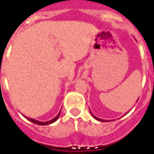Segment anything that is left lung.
Masks as SVG:
<instances>
[{
    "instance_id": "obj_1",
    "label": "left lung",
    "mask_w": 154,
    "mask_h": 154,
    "mask_svg": "<svg viewBox=\"0 0 154 154\" xmlns=\"http://www.w3.org/2000/svg\"><path fill=\"white\" fill-rule=\"evenodd\" d=\"M137 101H138V99H137ZM90 112H91V114H92V117H93L94 119H96V120H99V121H100V122H107V121H109V120H105V119H99V118H98V117H96V116H94L93 114L92 113V112H91V111H90Z\"/></svg>"
}]
</instances>
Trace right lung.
Masks as SVG:
<instances>
[{
    "mask_svg": "<svg viewBox=\"0 0 154 154\" xmlns=\"http://www.w3.org/2000/svg\"><path fill=\"white\" fill-rule=\"evenodd\" d=\"M60 113H61V110H60V111H59L58 114L56 116H55V118H53L52 119H51V120H49V121H46V122H41V121L36 120V119H31V118L27 117V116H24L25 118H26L27 119H28V120L31 121V122H32V123H35V124L41 125V126H45V125H48V124H51V123H55V121H56L57 119H58V118H59V116H60Z\"/></svg>",
    "mask_w": 154,
    "mask_h": 154,
    "instance_id": "add662e5",
    "label": "right lung"
}]
</instances>
